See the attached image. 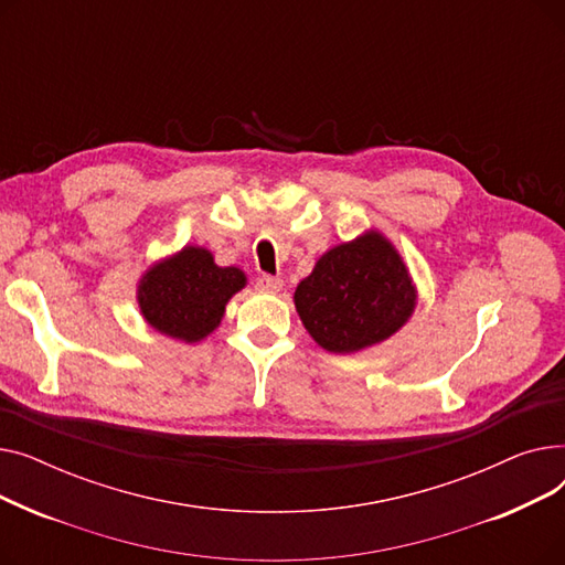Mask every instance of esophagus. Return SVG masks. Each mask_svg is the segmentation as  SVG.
Returning <instances> with one entry per match:
<instances>
[{
  "label": "esophagus",
  "instance_id": "obj_1",
  "mask_svg": "<svg viewBox=\"0 0 565 565\" xmlns=\"http://www.w3.org/2000/svg\"><path fill=\"white\" fill-rule=\"evenodd\" d=\"M256 286H258V290H265V292H279L284 281L279 277H273V275H263V277H258Z\"/></svg>",
  "mask_w": 565,
  "mask_h": 565
}]
</instances>
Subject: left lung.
<instances>
[{"label": "left lung", "mask_w": 565, "mask_h": 565, "mask_svg": "<svg viewBox=\"0 0 565 565\" xmlns=\"http://www.w3.org/2000/svg\"><path fill=\"white\" fill-rule=\"evenodd\" d=\"M309 337L328 352L352 354L392 339L419 302L396 245L377 228L324 252L292 295Z\"/></svg>", "instance_id": "left-lung-1"}]
</instances>
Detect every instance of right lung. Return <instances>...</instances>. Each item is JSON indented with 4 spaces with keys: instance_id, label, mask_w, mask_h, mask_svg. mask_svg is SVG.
<instances>
[{
    "instance_id": "1",
    "label": "right lung",
    "mask_w": 565,
    "mask_h": 565,
    "mask_svg": "<svg viewBox=\"0 0 565 565\" xmlns=\"http://www.w3.org/2000/svg\"><path fill=\"white\" fill-rule=\"evenodd\" d=\"M245 286L241 267H222L211 249L185 245L146 267L137 281V305L148 328L190 345L220 328L228 300Z\"/></svg>"
}]
</instances>
